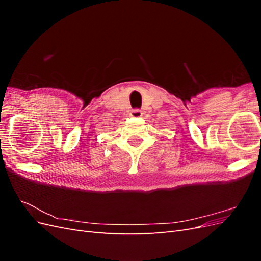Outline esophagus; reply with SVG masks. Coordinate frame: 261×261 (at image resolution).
<instances>
[{
	"label": "esophagus",
	"instance_id": "1",
	"mask_svg": "<svg viewBox=\"0 0 261 261\" xmlns=\"http://www.w3.org/2000/svg\"><path fill=\"white\" fill-rule=\"evenodd\" d=\"M129 115L132 117H141V116H143V112H141L140 110H138V109H134L130 111Z\"/></svg>",
	"mask_w": 261,
	"mask_h": 261
}]
</instances>
